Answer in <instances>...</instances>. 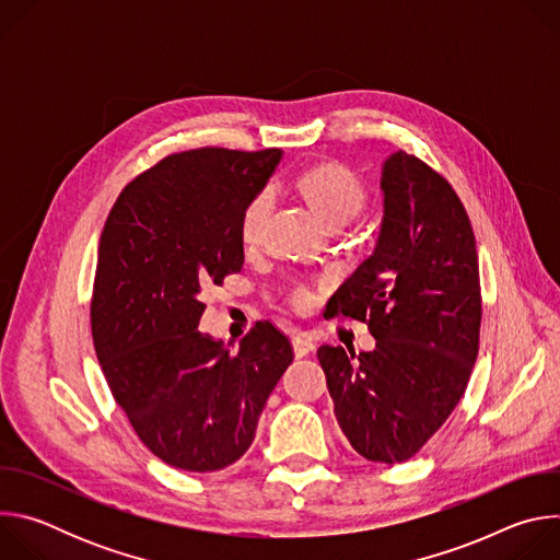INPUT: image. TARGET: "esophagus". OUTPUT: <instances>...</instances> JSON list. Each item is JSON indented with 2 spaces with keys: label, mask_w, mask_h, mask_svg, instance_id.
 I'll use <instances>...</instances> for the list:
<instances>
[{
  "label": "esophagus",
  "mask_w": 560,
  "mask_h": 560,
  "mask_svg": "<svg viewBox=\"0 0 560 560\" xmlns=\"http://www.w3.org/2000/svg\"><path fill=\"white\" fill-rule=\"evenodd\" d=\"M314 348H316V346H314L312 339H307V337H303V335L292 337V350H294V357H296V359L310 354Z\"/></svg>",
  "instance_id": "esophagus-1"
}]
</instances>
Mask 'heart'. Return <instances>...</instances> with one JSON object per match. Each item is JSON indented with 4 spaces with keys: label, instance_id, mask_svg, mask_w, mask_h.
Listing matches in <instances>:
<instances>
[{
    "label": "heart",
    "instance_id": "1",
    "mask_svg": "<svg viewBox=\"0 0 560 560\" xmlns=\"http://www.w3.org/2000/svg\"><path fill=\"white\" fill-rule=\"evenodd\" d=\"M296 192L314 212V217L330 230H341L348 225L365 206V190L359 177L337 162L316 164L303 171L296 179ZM272 210V199L268 192H259L244 210L238 221V236L246 246L259 244L264 225ZM312 294L307 288H296L292 292V303L299 307L310 305Z\"/></svg>",
    "mask_w": 560,
    "mask_h": 560
}]
</instances>
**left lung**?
Returning <instances> with one entry per match:
<instances>
[{"label":"left lung","instance_id":"obj_1","mask_svg":"<svg viewBox=\"0 0 560 560\" xmlns=\"http://www.w3.org/2000/svg\"><path fill=\"white\" fill-rule=\"evenodd\" d=\"M383 221L372 255L335 292L330 316L368 324L370 352H316L350 445L374 463L412 458L467 387L481 330V283L469 217L419 156L381 171Z\"/></svg>","mask_w":560,"mask_h":560}]
</instances>
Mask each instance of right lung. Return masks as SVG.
<instances>
[{
	"mask_svg": "<svg viewBox=\"0 0 560 560\" xmlns=\"http://www.w3.org/2000/svg\"><path fill=\"white\" fill-rule=\"evenodd\" d=\"M281 154H171L121 190L100 238L91 326L102 372L141 443L177 469L242 458L294 359L268 322L234 354L199 330L206 290L244 268L238 221Z\"/></svg>",
	"mask_w": 560,
	"mask_h": 560,
	"instance_id": "right-lung-1",
	"label": "right lung"
}]
</instances>
